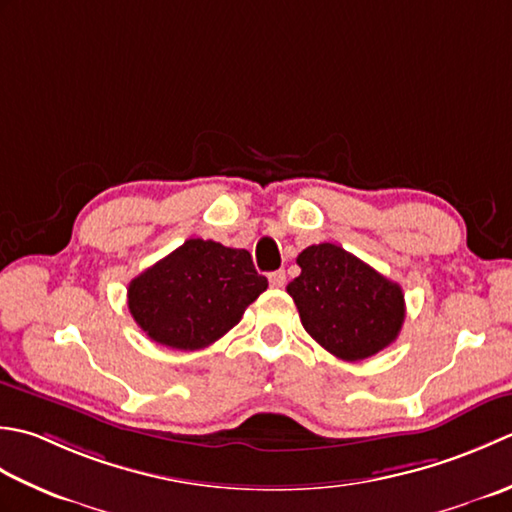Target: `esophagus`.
<instances>
[{
	"mask_svg": "<svg viewBox=\"0 0 512 512\" xmlns=\"http://www.w3.org/2000/svg\"><path fill=\"white\" fill-rule=\"evenodd\" d=\"M285 280H287V276H285V271H271L269 274V285L271 287H283L285 285Z\"/></svg>",
	"mask_w": 512,
	"mask_h": 512,
	"instance_id": "obj_1",
	"label": "esophagus"
}]
</instances>
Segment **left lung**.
I'll use <instances>...</instances> for the list:
<instances>
[{
    "instance_id": "8db88e82",
    "label": "left lung",
    "mask_w": 512,
    "mask_h": 512,
    "mask_svg": "<svg viewBox=\"0 0 512 512\" xmlns=\"http://www.w3.org/2000/svg\"><path fill=\"white\" fill-rule=\"evenodd\" d=\"M300 276L287 285L300 322L320 347L347 362L371 358L404 325L402 287L333 243L302 249Z\"/></svg>"
}]
</instances>
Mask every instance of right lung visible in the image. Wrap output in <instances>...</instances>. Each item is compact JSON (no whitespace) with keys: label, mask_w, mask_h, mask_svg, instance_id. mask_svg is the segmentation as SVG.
Listing matches in <instances>:
<instances>
[{"label":"right lung","mask_w":512,"mask_h":512,"mask_svg":"<svg viewBox=\"0 0 512 512\" xmlns=\"http://www.w3.org/2000/svg\"><path fill=\"white\" fill-rule=\"evenodd\" d=\"M267 289L247 249L190 238L128 287V309L150 340L194 351L238 325Z\"/></svg>","instance_id":"right-lung-1"}]
</instances>
